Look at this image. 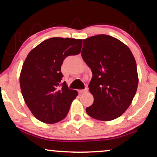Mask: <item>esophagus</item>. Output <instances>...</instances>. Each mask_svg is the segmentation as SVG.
Masks as SVG:
<instances>
[{
  "mask_svg": "<svg viewBox=\"0 0 157 157\" xmlns=\"http://www.w3.org/2000/svg\"><path fill=\"white\" fill-rule=\"evenodd\" d=\"M88 91V89L87 88H86L85 89H81V90H79L78 91V93L79 94H85V93H86V92Z\"/></svg>",
  "mask_w": 157,
  "mask_h": 157,
  "instance_id": "esophagus-1",
  "label": "esophagus"
}]
</instances>
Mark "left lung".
<instances>
[{"instance_id": "8db88e82", "label": "left lung", "mask_w": 157, "mask_h": 157, "mask_svg": "<svg viewBox=\"0 0 157 157\" xmlns=\"http://www.w3.org/2000/svg\"><path fill=\"white\" fill-rule=\"evenodd\" d=\"M83 42L81 56L93 74L89 88L94 99L86 111L93 119L111 121L125 112L136 94V61L129 48L112 36L101 34Z\"/></svg>"}]
</instances>
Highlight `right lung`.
Instances as JSON below:
<instances>
[{"label":"right lung","mask_w":157,"mask_h":157,"mask_svg":"<svg viewBox=\"0 0 157 157\" xmlns=\"http://www.w3.org/2000/svg\"><path fill=\"white\" fill-rule=\"evenodd\" d=\"M82 39L55 37L45 40L30 51L23 64L20 86L23 99L33 115L46 124L66 117L78 92L61 81L63 60L81 52Z\"/></svg>","instance_id":"obj_1"}]
</instances>
